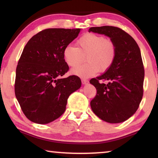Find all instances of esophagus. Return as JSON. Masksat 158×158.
Instances as JSON below:
<instances>
[{
	"instance_id": "34e87169",
	"label": "esophagus",
	"mask_w": 158,
	"mask_h": 158,
	"mask_svg": "<svg viewBox=\"0 0 158 158\" xmlns=\"http://www.w3.org/2000/svg\"><path fill=\"white\" fill-rule=\"evenodd\" d=\"M81 82L83 84H87L88 83H89V81H88L87 79H81Z\"/></svg>"
}]
</instances>
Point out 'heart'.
I'll list each match as a JSON object with an SVG mask.
<instances>
[{"label": "heart", "mask_w": 158, "mask_h": 158, "mask_svg": "<svg viewBox=\"0 0 158 158\" xmlns=\"http://www.w3.org/2000/svg\"><path fill=\"white\" fill-rule=\"evenodd\" d=\"M77 47L68 45L63 50L64 60L69 66L74 67L86 57L88 63L74 68L71 73L83 78L105 73L113 65L116 56V47L111 40L94 33H86L77 41Z\"/></svg>", "instance_id": "obj_1"}]
</instances>
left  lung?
I'll return each instance as SVG.
<instances>
[{"instance_id":"left-lung-1","label":"left lung","mask_w":158,"mask_h":158,"mask_svg":"<svg viewBox=\"0 0 158 158\" xmlns=\"http://www.w3.org/2000/svg\"><path fill=\"white\" fill-rule=\"evenodd\" d=\"M89 31L109 37L116 47V59L111 68L90 79L97 90L90 106L102 121L123 122L137 111L143 97L144 68L140 49L132 36L118 27H91ZM100 80L109 82L100 83Z\"/></svg>"}]
</instances>
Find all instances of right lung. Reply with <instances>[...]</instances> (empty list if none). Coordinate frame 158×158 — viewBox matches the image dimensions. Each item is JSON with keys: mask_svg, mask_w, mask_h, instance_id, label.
I'll return each instance as SVG.
<instances>
[{"mask_svg": "<svg viewBox=\"0 0 158 158\" xmlns=\"http://www.w3.org/2000/svg\"><path fill=\"white\" fill-rule=\"evenodd\" d=\"M80 31L45 29L26 44L16 69L15 92L31 121L47 124L55 121L65 112L69 95L81 87L79 77L60 78L69 69L63 50Z\"/></svg>", "mask_w": 158, "mask_h": 158, "instance_id": "obj_1", "label": "right lung"}]
</instances>
